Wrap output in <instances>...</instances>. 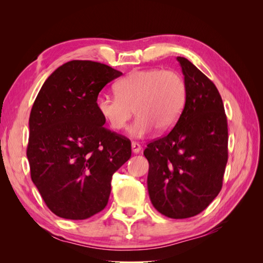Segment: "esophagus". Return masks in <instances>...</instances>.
<instances>
[{
  "label": "esophagus",
  "mask_w": 263,
  "mask_h": 263,
  "mask_svg": "<svg viewBox=\"0 0 263 263\" xmlns=\"http://www.w3.org/2000/svg\"><path fill=\"white\" fill-rule=\"evenodd\" d=\"M132 150L134 154H139L140 150H141V146L138 144L136 141H133L132 142Z\"/></svg>",
  "instance_id": "1"
}]
</instances>
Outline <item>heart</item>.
<instances>
[{
	"instance_id": "obj_1",
	"label": "heart",
	"mask_w": 263,
	"mask_h": 263,
	"mask_svg": "<svg viewBox=\"0 0 263 263\" xmlns=\"http://www.w3.org/2000/svg\"><path fill=\"white\" fill-rule=\"evenodd\" d=\"M116 97L101 94L95 107L113 130H121L133 112L129 134L142 137L156 128L166 133L176 125L186 102V84L177 71L134 70L114 85Z\"/></svg>"
}]
</instances>
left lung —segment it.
<instances>
[{"mask_svg":"<svg viewBox=\"0 0 263 263\" xmlns=\"http://www.w3.org/2000/svg\"><path fill=\"white\" fill-rule=\"evenodd\" d=\"M186 102L173 129L151 141L148 192L155 209L181 219L203 212L218 195L228 160V128L217 87L186 58L178 57Z\"/></svg>","mask_w":263,"mask_h":263,"instance_id":"8db88e82","label":"left lung"}]
</instances>
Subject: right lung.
I'll return each mask as SVG.
<instances>
[{"instance_id": "add662e5", "label": "right lung", "mask_w": 263, "mask_h": 263, "mask_svg": "<svg viewBox=\"0 0 263 263\" xmlns=\"http://www.w3.org/2000/svg\"><path fill=\"white\" fill-rule=\"evenodd\" d=\"M123 73L104 63L72 60L48 77L29 116L30 177L47 208L66 219L105 209L113 174L132 156L130 140L105 128L95 100Z\"/></svg>"}]
</instances>
